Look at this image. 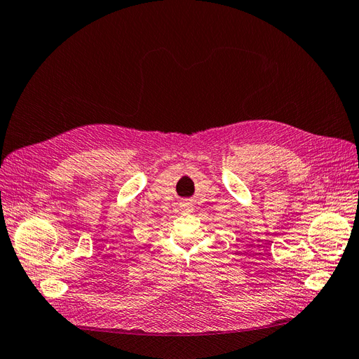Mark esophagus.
<instances>
[{"mask_svg": "<svg viewBox=\"0 0 359 359\" xmlns=\"http://www.w3.org/2000/svg\"><path fill=\"white\" fill-rule=\"evenodd\" d=\"M187 208H189V206H187Z\"/></svg>", "mask_w": 359, "mask_h": 359, "instance_id": "34e87169", "label": "esophagus"}]
</instances>
